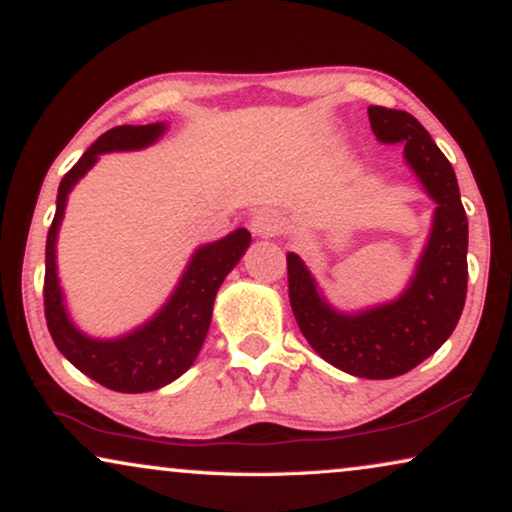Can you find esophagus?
Instances as JSON below:
<instances>
[{"label":"esophagus","instance_id":"esophagus-1","mask_svg":"<svg viewBox=\"0 0 512 512\" xmlns=\"http://www.w3.org/2000/svg\"><path fill=\"white\" fill-rule=\"evenodd\" d=\"M280 229H283V218L271 208H262L257 211L253 218H250V232L259 239H269V236H276Z\"/></svg>","mask_w":512,"mask_h":512}]
</instances>
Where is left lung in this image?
<instances>
[{"mask_svg": "<svg viewBox=\"0 0 512 512\" xmlns=\"http://www.w3.org/2000/svg\"><path fill=\"white\" fill-rule=\"evenodd\" d=\"M378 141L403 143V155L436 201L434 227L406 292L390 304L345 315L318 294L304 262L287 253L292 313L311 348L350 376L385 380L408 373L448 341L466 301L469 220L457 176L427 129L406 111L369 106Z\"/></svg>", "mask_w": 512, "mask_h": 512, "instance_id": "left-lung-1", "label": "left lung"}]
</instances>
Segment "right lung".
Wrapping results in <instances>:
<instances>
[{
    "mask_svg": "<svg viewBox=\"0 0 512 512\" xmlns=\"http://www.w3.org/2000/svg\"><path fill=\"white\" fill-rule=\"evenodd\" d=\"M164 129L167 127L162 122L120 125L99 136L85 150L81 160L64 174L60 190H57L55 218L50 222L46 239L43 311H46L48 331L57 350L85 376L97 380L99 385L109 387V390L125 394L160 390L190 369L208 334L215 294H218L227 273L234 269L250 246L248 229H236L225 239L201 246L192 255L181 283L162 311L132 334L113 338V341H99V338L81 334L71 325L62 304L55 264L57 229H60L71 187L78 183V178L88 174V169H92V164L102 153L146 148L160 139Z\"/></svg>",
    "mask_w": 512,
    "mask_h": 512,
    "instance_id": "right-lung-1",
    "label": "right lung"
}]
</instances>
